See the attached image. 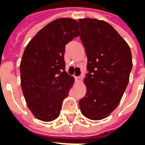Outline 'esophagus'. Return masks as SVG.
<instances>
[{
  "mask_svg": "<svg viewBox=\"0 0 145 145\" xmlns=\"http://www.w3.org/2000/svg\"><path fill=\"white\" fill-rule=\"evenodd\" d=\"M75 78L77 82H81V81L82 80V76H80V77H76Z\"/></svg>",
  "mask_w": 145,
  "mask_h": 145,
  "instance_id": "34e87169",
  "label": "esophagus"
}]
</instances>
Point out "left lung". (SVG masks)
<instances>
[{
	"label": "left lung",
	"mask_w": 145,
	"mask_h": 145,
	"mask_svg": "<svg viewBox=\"0 0 145 145\" xmlns=\"http://www.w3.org/2000/svg\"><path fill=\"white\" fill-rule=\"evenodd\" d=\"M78 24L89 71L84 79L86 95L79 101V106L85 117L100 120L121 100L132 69L131 51L127 42L106 22L83 18Z\"/></svg>",
	"instance_id": "8db88e82"
}]
</instances>
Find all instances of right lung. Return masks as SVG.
I'll use <instances>...</instances> for the list:
<instances>
[{
  "label": "right lung",
  "instance_id": "1",
  "mask_svg": "<svg viewBox=\"0 0 145 145\" xmlns=\"http://www.w3.org/2000/svg\"><path fill=\"white\" fill-rule=\"evenodd\" d=\"M80 35L77 21L60 18L36 33L25 49L20 63L21 85L29 109L39 120L59 116L74 78L65 71V46Z\"/></svg>",
  "mask_w": 145,
  "mask_h": 145
}]
</instances>
